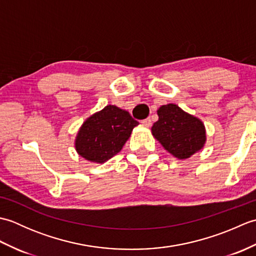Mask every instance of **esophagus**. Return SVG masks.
I'll return each instance as SVG.
<instances>
[{
	"mask_svg": "<svg viewBox=\"0 0 256 256\" xmlns=\"http://www.w3.org/2000/svg\"><path fill=\"white\" fill-rule=\"evenodd\" d=\"M142 124L144 125V126H146V128H150V125H152V120H150V118H148L143 120V121H142Z\"/></svg>",
	"mask_w": 256,
	"mask_h": 256,
	"instance_id": "1",
	"label": "esophagus"
}]
</instances>
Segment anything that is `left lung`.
Here are the masks:
<instances>
[{"mask_svg":"<svg viewBox=\"0 0 256 256\" xmlns=\"http://www.w3.org/2000/svg\"><path fill=\"white\" fill-rule=\"evenodd\" d=\"M157 116L158 121L152 126V134L168 153L187 160L204 148L206 138L201 120L172 103L162 106Z\"/></svg>","mask_w":256,"mask_h":256,"instance_id":"1","label":"left lung"}]
</instances>
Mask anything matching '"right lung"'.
<instances>
[{
    "mask_svg": "<svg viewBox=\"0 0 256 256\" xmlns=\"http://www.w3.org/2000/svg\"><path fill=\"white\" fill-rule=\"evenodd\" d=\"M138 122L116 106H106L81 125L74 148L84 160L102 164L116 155Z\"/></svg>",
    "mask_w": 256,
    "mask_h": 256,
    "instance_id": "obj_1",
    "label": "right lung"
}]
</instances>
